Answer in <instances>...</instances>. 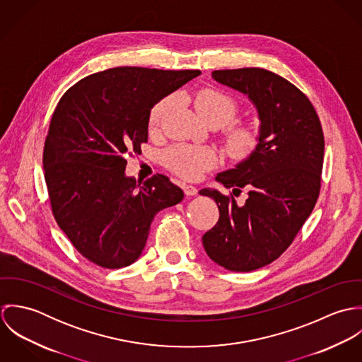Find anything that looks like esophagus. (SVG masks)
<instances>
[{"label":"esophagus","instance_id":"obj_1","mask_svg":"<svg viewBox=\"0 0 362 362\" xmlns=\"http://www.w3.org/2000/svg\"><path fill=\"white\" fill-rule=\"evenodd\" d=\"M182 188H184L185 195H188V197H195V195L198 194V189H197L194 185H187V184H184Z\"/></svg>","mask_w":362,"mask_h":362}]
</instances>
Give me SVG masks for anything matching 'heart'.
I'll return each mask as SVG.
<instances>
[{"label": "heart", "mask_w": 362, "mask_h": 362, "mask_svg": "<svg viewBox=\"0 0 362 362\" xmlns=\"http://www.w3.org/2000/svg\"><path fill=\"white\" fill-rule=\"evenodd\" d=\"M173 98H164L151 112L149 127L157 131L173 107ZM194 105L205 122H216L218 127L228 124L238 114V104L227 93L217 89H202L194 96ZM260 129L255 122L234 124L227 128L224 142L228 153L234 157L251 155L258 148ZM164 164L185 180H198L207 170L217 164V155L206 146L178 144L164 153Z\"/></svg>", "instance_id": "b5f03b06"}]
</instances>
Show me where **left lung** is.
<instances>
[{
	"mask_svg": "<svg viewBox=\"0 0 362 362\" xmlns=\"http://www.w3.org/2000/svg\"><path fill=\"white\" fill-rule=\"evenodd\" d=\"M211 78L245 96L260 121L258 148L216 181L248 198L204 188L218 221L202 237L209 258L231 272H252L279 258L310 217L320 191L325 139L310 99L284 78L262 69L213 71ZM238 192L235 193V191Z\"/></svg>",
	"mask_w": 362,
	"mask_h": 362,
	"instance_id": "8db88e82",
	"label": "left lung"
}]
</instances>
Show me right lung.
I'll return each mask as SVG.
<instances>
[{
  "label": "right lung",
  "instance_id": "add662e5",
  "mask_svg": "<svg viewBox=\"0 0 362 362\" xmlns=\"http://www.w3.org/2000/svg\"><path fill=\"white\" fill-rule=\"evenodd\" d=\"M201 75L118 66L89 75L55 107L43 167L52 214L85 258L119 269L141 257L156 214L184 192L165 175L136 182L127 156L148 142L155 104Z\"/></svg>",
  "mask_w": 362,
  "mask_h": 362
}]
</instances>
